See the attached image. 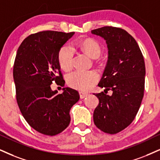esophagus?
<instances>
[{
  "label": "esophagus",
  "mask_w": 160,
  "mask_h": 160,
  "mask_svg": "<svg viewBox=\"0 0 160 160\" xmlns=\"http://www.w3.org/2000/svg\"><path fill=\"white\" fill-rule=\"evenodd\" d=\"M79 95H80L81 98H85L86 96H88V92L81 91V92H79Z\"/></svg>",
  "instance_id": "esophagus-1"
}]
</instances>
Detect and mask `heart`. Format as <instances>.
Segmentation results:
<instances>
[{
    "label": "heart",
    "mask_w": 160,
    "mask_h": 160,
    "mask_svg": "<svg viewBox=\"0 0 160 160\" xmlns=\"http://www.w3.org/2000/svg\"><path fill=\"white\" fill-rule=\"evenodd\" d=\"M78 47L92 58H96L101 54V47L96 41L92 39H84L78 43ZM74 50L70 44H64L61 47L58 54L60 67L64 70H70L72 67ZM98 80V75L93 70L75 71L68 76V84L75 89L87 91Z\"/></svg>",
    "instance_id": "obj_1"
}]
</instances>
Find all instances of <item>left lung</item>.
I'll list each match as a JSON object with an SVG mask.
<instances>
[{
  "mask_svg": "<svg viewBox=\"0 0 160 160\" xmlns=\"http://www.w3.org/2000/svg\"><path fill=\"white\" fill-rule=\"evenodd\" d=\"M106 41L108 60L98 87L104 92L94 93L99 100L93 113L96 127L115 134L128 127L140 108L145 90V61L137 42L121 28L104 27L91 31ZM113 93L107 95L105 90Z\"/></svg>",
  "mask_w": 160,
  "mask_h": 160,
  "instance_id": "8db88e82",
  "label": "left lung"
}]
</instances>
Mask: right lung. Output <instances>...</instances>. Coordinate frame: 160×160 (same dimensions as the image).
Returning a JSON list of instances; mask_svg holds the SVG:
<instances>
[{
	"label": "right lung",
	"instance_id": "1",
	"mask_svg": "<svg viewBox=\"0 0 160 160\" xmlns=\"http://www.w3.org/2000/svg\"><path fill=\"white\" fill-rule=\"evenodd\" d=\"M75 32L43 31L27 37L17 51L13 67L16 99L26 121L44 135L62 133L70 122V110L79 100L77 90H51L52 82L64 85L58 54Z\"/></svg>",
	"mask_w": 160,
	"mask_h": 160
}]
</instances>
